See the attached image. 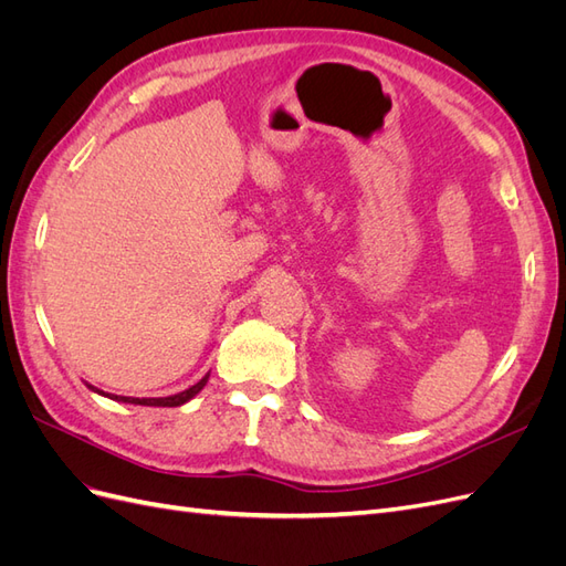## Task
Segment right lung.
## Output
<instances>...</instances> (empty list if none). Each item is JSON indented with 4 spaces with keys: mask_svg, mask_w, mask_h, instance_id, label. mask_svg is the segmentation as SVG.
<instances>
[{
    "mask_svg": "<svg viewBox=\"0 0 566 566\" xmlns=\"http://www.w3.org/2000/svg\"><path fill=\"white\" fill-rule=\"evenodd\" d=\"M208 380H210V373L205 375V378L200 380V382H196L193 387H188V389H184V391H179V394H172V397H158V399H136V397H117V394H108V391H101V389H96L94 385H87L92 391H96V394H101V397H108V399H113V401H123V403H134V406H163V408H175V406H184L186 401H191L193 397H198V394L202 391V387L208 385Z\"/></svg>",
    "mask_w": 566,
    "mask_h": 566,
    "instance_id": "right-lung-1",
    "label": "right lung"
}]
</instances>
